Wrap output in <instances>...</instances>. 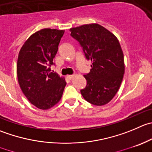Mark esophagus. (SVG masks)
<instances>
[{
	"mask_svg": "<svg viewBox=\"0 0 152 152\" xmlns=\"http://www.w3.org/2000/svg\"><path fill=\"white\" fill-rule=\"evenodd\" d=\"M73 77H74V75H69V76H67V78H68V79H70V80L73 79Z\"/></svg>",
	"mask_w": 152,
	"mask_h": 152,
	"instance_id": "34e87169",
	"label": "esophagus"
}]
</instances>
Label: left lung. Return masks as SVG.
I'll use <instances>...</instances> for the list:
<instances>
[{"label":"left lung","mask_w":152,"mask_h":152,"mask_svg":"<svg viewBox=\"0 0 152 152\" xmlns=\"http://www.w3.org/2000/svg\"><path fill=\"white\" fill-rule=\"evenodd\" d=\"M70 31L87 59L92 62L90 73L84 75L87 85L81 94L91 104L104 105L116 95L125 73L124 56L119 40L98 23L82 25Z\"/></svg>","instance_id":"obj_1"}]
</instances>
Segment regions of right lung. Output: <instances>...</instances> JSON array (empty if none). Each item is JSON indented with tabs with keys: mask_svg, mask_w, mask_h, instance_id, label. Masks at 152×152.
<instances>
[{
	"mask_svg": "<svg viewBox=\"0 0 152 152\" xmlns=\"http://www.w3.org/2000/svg\"><path fill=\"white\" fill-rule=\"evenodd\" d=\"M64 30L41 29L29 36L18 57L17 76L22 92L42 110L53 107L62 96L65 79L50 72Z\"/></svg>",
	"mask_w": 152,
	"mask_h": 152,
	"instance_id": "1",
	"label": "right lung"
}]
</instances>
